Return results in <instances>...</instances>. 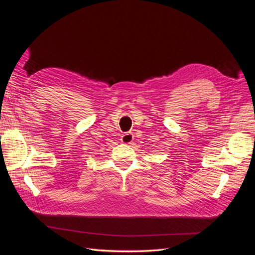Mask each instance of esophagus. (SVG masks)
Masks as SVG:
<instances>
[{"label": "esophagus", "mask_w": 255, "mask_h": 255, "mask_svg": "<svg viewBox=\"0 0 255 255\" xmlns=\"http://www.w3.org/2000/svg\"><path fill=\"white\" fill-rule=\"evenodd\" d=\"M134 139V135L130 133V132H128V133H125L122 136H121V141L123 143H130L133 141Z\"/></svg>", "instance_id": "34e87169"}]
</instances>
